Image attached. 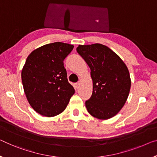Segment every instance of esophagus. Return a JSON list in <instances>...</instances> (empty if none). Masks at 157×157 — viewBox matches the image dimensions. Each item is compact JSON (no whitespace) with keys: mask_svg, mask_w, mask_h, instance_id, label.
I'll list each match as a JSON object with an SVG mask.
<instances>
[{"mask_svg":"<svg viewBox=\"0 0 157 157\" xmlns=\"http://www.w3.org/2000/svg\"><path fill=\"white\" fill-rule=\"evenodd\" d=\"M79 85H80V83H79V82H78V83H75V88H78Z\"/></svg>","mask_w":157,"mask_h":157,"instance_id":"obj_1","label":"esophagus"}]
</instances>
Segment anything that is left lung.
I'll use <instances>...</instances> for the list:
<instances>
[{"mask_svg":"<svg viewBox=\"0 0 157 157\" xmlns=\"http://www.w3.org/2000/svg\"><path fill=\"white\" fill-rule=\"evenodd\" d=\"M76 50L91 71L93 94L86 102L87 110L99 119L114 117L124 106L131 89L126 64L109 48L100 43L79 45Z\"/></svg>","mask_w":157,"mask_h":157,"instance_id":"obj_1","label":"left lung"}]
</instances>
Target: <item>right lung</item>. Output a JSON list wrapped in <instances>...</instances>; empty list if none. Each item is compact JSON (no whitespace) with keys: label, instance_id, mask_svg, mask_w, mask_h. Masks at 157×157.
I'll return each mask as SVG.
<instances>
[{"label":"right lung","instance_id":"right-lung-1","mask_svg":"<svg viewBox=\"0 0 157 157\" xmlns=\"http://www.w3.org/2000/svg\"><path fill=\"white\" fill-rule=\"evenodd\" d=\"M73 48L68 43H49L33 50L26 59L21 81L29 103L38 114L48 117L59 114L75 93L63 62Z\"/></svg>","mask_w":157,"mask_h":157}]
</instances>
